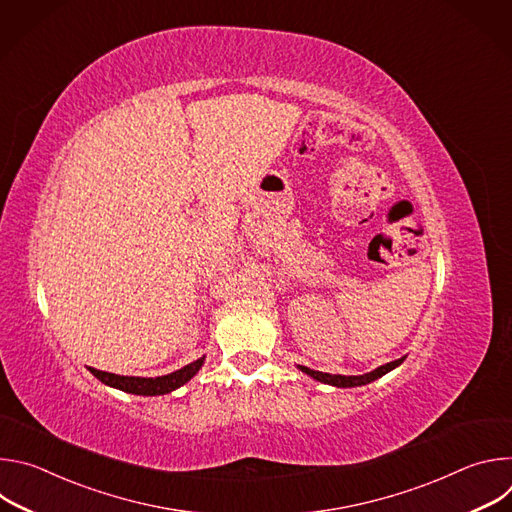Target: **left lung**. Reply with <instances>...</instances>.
<instances>
[{
  "instance_id": "1",
  "label": "left lung",
  "mask_w": 512,
  "mask_h": 512,
  "mask_svg": "<svg viewBox=\"0 0 512 512\" xmlns=\"http://www.w3.org/2000/svg\"><path fill=\"white\" fill-rule=\"evenodd\" d=\"M403 360H405V356H403V358H397V360H393V362H387V364H383V367H379V369H375V371H371V373L356 375V377H354V375H352V377H344V375L320 373V371H314V369H308V367H298V369H300L302 373L310 375L312 379H316V381H320V383H326V385H332V387H360V385L373 383L375 379H379V377L387 375L389 371L397 369Z\"/></svg>"
}]
</instances>
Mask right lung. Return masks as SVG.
I'll use <instances>...</instances> for the list:
<instances>
[{
	"mask_svg": "<svg viewBox=\"0 0 512 512\" xmlns=\"http://www.w3.org/2000/svg\"><path fill=\"white\" fill-rule=\"evenodd\" d=\"M204 364V356L186 364L180 371H174L170 375L164 377H156V379H148V377H123V375H113V373H105V371H97L93 367H89V371L105 385L115 387L119 391L131 393V395H166L176 391L178 387L186 385Z\"/></svg>",
	"mask_w": 512,
	"mask_h": 512,
	"instance_id": "1",
	"label": "right lung"
}]
</instances>
